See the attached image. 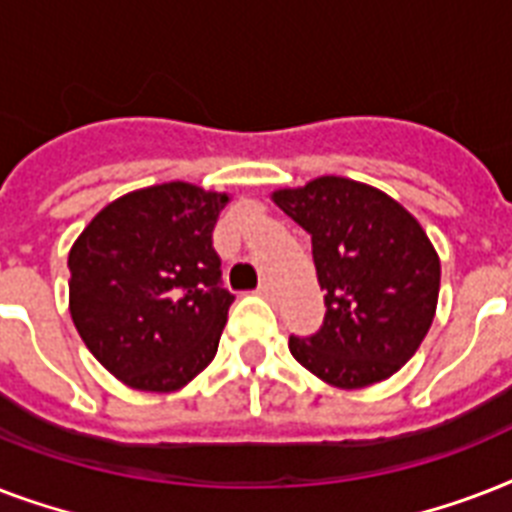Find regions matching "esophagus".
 Segmentation results:
<instances>
[{
  "instance_id": "obj_1",
  "label": "esophagus",
  "mask_w": 512,
  "mask_h": 512,
  "mask_svg": "<svg viewBox=\"0 0 512 512\" xmlns=\"http://www.w3.org/2000/svg\"><path fill=\"white\" fill-rule=\"evenodd\" d=\"M257 295L265 297V300H271V297H273V287H271V284H260V289H257Z\"/></svg>"
}]
</instances>
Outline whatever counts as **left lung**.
<instances>
[{
	"instance_id": "1",
	"label": "left lung",
	"mask_w": 512,
	"mask_h": 512,
	"mask_svg": "<svg viewBox=\"0 0 512 512\" xmlns=\"http://www.w3.org/2000/svg\"><path fill=\"white\" fill-rule=\"evenodd\" d=\"M311 233L324 327L289 337L300 364L332 388L393 377L417 353L436 316L441 260L420 220L374 185L324 175L271 193Z\"/></svg>"
}]
</instances>
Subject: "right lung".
Listing matches in <instances>:
<instances>
[{"mask_svg": "<svg viewBox=\"0 0 512 512\" xmlns=\"http://www.w3.org/2000/svg\"><path fill=\"white\" fill-rule=\"evenodd\" d=\"M231 193L172 180L114 199L68 252V311L127 388L172 393L215 358L233 295L212 231Z\"/></svg>", "mask_w": 512, "mask_h": 512, "instance_id": "right-lung-1", "label": "right lung"}]
</instances>
